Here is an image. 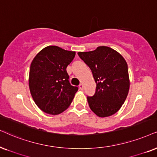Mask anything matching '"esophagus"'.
Here are the masks:
<instances>
[{"mask_svg": "<svg viewBox=\"0 0 157 157\" xmlns=\"http://www.w3.org/2000/svg\"><path fill=\"white\" fill-rule=\"evenodd\" d=\"M83 88H84V87H83V85L82 84L79 85V88H80V90H83Z\"/></svg>", "mask_w": 157, "mask_h": 157, "instance_id": "esophagus-1", "label": "esophagus"}]
</instances>
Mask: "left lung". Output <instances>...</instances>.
Segmentation results:
<instances>
[{"label":"left lung","mask_w":157,"mask_h":157,"mask_svg":"<svg viewBox=\"0 0 157 157\" xmlns=\"http://www.w3.org/2000/svg\"><path fill=\"white\" fill-rule=\"evenodd\" d=\"M77 54L90 67L96 82L95 94L87 97L90 109L100 117L112 116L120 110L129 92L126 61L117 51L107 46Z\"/></svg>","instance_id":"1"}]
</instances>
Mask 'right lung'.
Returning <instances> with one entry per match:
<instances>
[{
	"label": "right lung",
	"instance_id": "1",
	"mask_svg": "<svg viewBox=\"0 0 157 157\" xmlns=\"http://www.w3.org/2000/svg\"><path fill=\"white\" fill-rule=\"evenodd\" d=\"M75 56V51L50 45L33 59L29 69V90L43 112L59 114L70 106L78 88L69 83L67 67Z\"/></svg>",
	"mask_w": 157,
	"mask_h": 157
}]
</instances>
